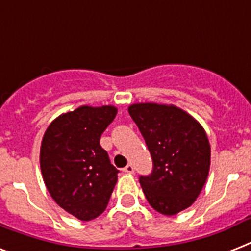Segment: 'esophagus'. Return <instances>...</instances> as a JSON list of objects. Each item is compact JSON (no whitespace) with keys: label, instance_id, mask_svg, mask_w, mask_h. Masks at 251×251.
<instances>
[{"label":"esophagus","instance_id":"1","mask_svg":"<svg viewBox=\"0 0 251 251\" xmlns=\"http://www.w3.org/2000/svg\"><path fill=\"white\" fill-rule=\"evenodd\" d=\"M124 172L127 173V175H133L134 173V165L133 164H127L125 168H124Z\"/></svg>","mask_w":251,"mask_h":251}]
</instances>
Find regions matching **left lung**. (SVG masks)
<instances>
[{
  "label": "left lung",
  "instance_id": "1",
  "mask_svg": "<svg viewBox=\"0 0 251 251\" xmlns=\"http://www.w3.org/2000/svg\"><path fill=\"white\" fill-rule=\"evenodd\" d=\"M153 160L139 182L153 210L176 215L197 201L208 177L211 146L203 126L173 104L135 102L127 108Z\"/></svg>",
  "mask_w": 251,
  "mask_h": 251
}]
</instances>
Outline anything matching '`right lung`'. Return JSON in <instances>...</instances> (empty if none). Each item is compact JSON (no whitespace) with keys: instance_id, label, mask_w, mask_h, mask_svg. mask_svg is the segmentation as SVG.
Masks as SVG:
<instances>
[{"instance_id":"right-lung-1","label":"right lung","mask_w":251,"mask_h":251,"mask_svg":"<svg viewBox=\"0 0 251 251\" xmlns=\"http://www.w3.org/2000/svg\"><path fill=\"white\" fill-rule=\"evenodd\" d=\"M116 114L114 105H80L54 118L41 141L40 169L49 194L82 222L105 211L117 183L118 171L100 146Z\"/></svg>"}]
</instances>
